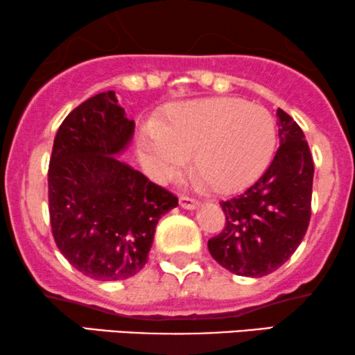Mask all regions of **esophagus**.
Masks as SVG:
<instances>
[{"label": "esophagus", "mask_w": 355, "mask_h": 355, "mask_svg": "<svg viewBox=\"0 0 355 355\" xmlns=\"http://www.w3.org/2000/svg\"><path fill=\"white\" fill-rule=\"evenodd\" d=\"M179 204H181L182 209H187V210H194L199 207V200L192 199V197L189 196H182L181 199H179Z\"/></svg>", "instance_id": "34e87169"}]
</instances>
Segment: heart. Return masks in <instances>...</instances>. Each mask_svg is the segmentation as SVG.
<instances>
[{"label":"heart","mask_w":355,"mask_h":355,"mask_svg":"<svg viewBox=\"0 0 355 355\" xmlns=\"http://www.w3.org/2000/svg\"><path fill=\"white\" fill-rule=\"evenodd\" d=\"M151 176L168 181L192 156V169L207 186L232 192L256 181L277 146V122L268 109L243 99L215 98L173 105L159 127L138 138Z\"/></svg>","instance_id":"b5f03b06"}]
</instances>
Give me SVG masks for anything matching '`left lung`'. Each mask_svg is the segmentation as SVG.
Wrapping results in <instances>:
<instances>
[{
    "mask_svg": "<svg viewBox=\"0 0 355 355\" xmlns=\"http://www.w3.org/2000/svg\"><path fill=\"white\" fill-rule=\"evenodd\" d=\"M280 146L245 192L222 200L225 227L209 239L211 257L243 277L274 272L295 252L311 217L313 158L298 123L277 109Z\"/></svg>",
    "mask_w": 355,
    "mask_h": 355,
    "instance_id": "left-lung-1",
    "label": "left lung"
}]
</instances>
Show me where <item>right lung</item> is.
<instances>
[{
    "label": "right lung",
    "instance_id": "right-lung-1",
    "mask_svg": "<svg viewBox=\"0 0 355 355\" xmlns=\"http://www.w3.org/2000/svg\"><path fill=\"white\" fill-rule=\"evenodd\" d=\"M114 91L68 114L53 140L49 211L57 248L73 268L103 282L144 269L158 220L178 197L122 163L135 123Z\"/></svg>",
    "mask_w": 355,
    "mask_h": 355
}]
</instances>
